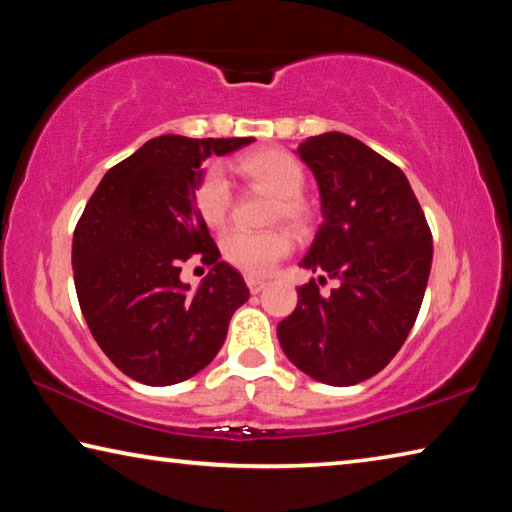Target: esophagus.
I'll return each mask as SVG.
<instances>
[{"instance_id": "1", "label": "esophagus", "mask_w": 512, "mask_h": 512, "mask_svg": "<svg viewBox=\"0 0 512 512\" xmlns=\"http://www.w3.org/2000/svg\"><path fill=\"white\" fill-rule=\"evenodd\" d=\"M246 284H248V289H250V293H259V291H264L266 289V280H262V277H246Z\"/></svg>"}]
</instances>
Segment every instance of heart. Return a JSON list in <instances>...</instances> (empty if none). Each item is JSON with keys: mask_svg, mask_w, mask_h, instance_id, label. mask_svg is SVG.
I'll return each instance as SVG.
<instances>
[{"mask_svg": "<svg viewBox=\"0 0 512 512\" xmlns=\"http://www.w3.org/2000/svg\"><path fill=\"white\" fill-rule=\"evenodd\" d=\"M235 169L250 183L275 196L273 219H287L293 225L309 221V205L302 198L305 169L291 153L280 149H262L241 155ZM194 203L201 219L210 228H221L232 207V187L221 167H210L194 189ZM223 257L248 275H266L280 259L293 250V235L284 228L266 232L230 230L221 239Z\"/></svg>", "mask_w": 512, "mask_h": 512, "instance_id": "b5f03b06", "label": "heart"}]
</instances>
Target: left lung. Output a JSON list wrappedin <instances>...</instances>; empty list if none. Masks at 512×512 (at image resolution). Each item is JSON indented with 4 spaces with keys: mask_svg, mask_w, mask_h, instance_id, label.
<instances>
[{
    "mask_svg": "<svg viewBox=\"0 0 512 512\" xmlns=\"http://www.w3.org/2000/svg\"><path fill=\"white\" fill-rule=\"evenodd\" d=\"M316 176L323 223L300 266L336 279L298 287V307L277 325L293 366L329 386L377 375L402 348L427 289L433 239L404 171L345 133L298 146Z\"/></svg>",
    "mask_w": 512,
    "mask_h": 512,
    "instance_id": "obj_1",
    "label": "left lung"
}]
</instances>
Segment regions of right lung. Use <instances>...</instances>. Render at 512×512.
I'll list each match as a JSON object with an SVG mask.
<instances>
[{
    "mask_svg": "<svg viewBox=\"0 0 512 512\" xmlns=\"http://www.w3.org/2000/svg\"><path fill=\"white\" fill-rule=\"evenodd\" d=\"M250 142L155 137L103 176L76 223L83 318L106 357L140 384L171 386L201 372L250 296L239 271L219 259L194 203L201 164ZM189 258L213 266L196 292L179 280Z\"/></svg>",
    "mask_w": 512,
    "mask_h": 512,
    "instance_id": "add662e5",
    "label": "right lung"
}]
</instances>
